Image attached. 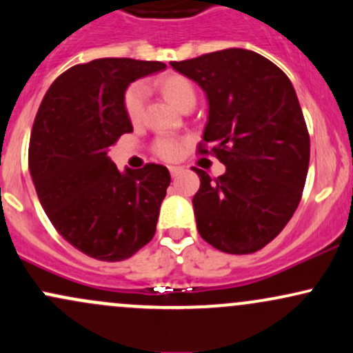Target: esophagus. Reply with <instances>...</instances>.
I'll return each mask as SVG.
<instances>
[{
	"label": "esophagus",
	"instance_id": "obj_1",
	"mask_svg": "<svg viewBox=\"0 0 353 353\" xmlns=\"http://www.w3.org/2000/svg\"><path fill=\"white\" fill-rule=\"evenodd\" d=\"M169 170H170V176L177 177L181 172H183V168H179V165H170Z\"/></svg>",
	"mask_w": 353,
	"mask_h": 353
}]
</instances>
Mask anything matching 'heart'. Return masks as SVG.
I'll return each mask as SVG.
<instances>
[{
	"label": "heart",
	"instance_id": "obj_1",
	"mask_svg": "<svg viewBox=\"0 0 353 353\" xmlns=\"http://www.w3.org/2000/svg\"><path fill=\"white\" fill-rule=\"evenodd\" d=\"M156 85L161 94L179 110L194 107L196 88L194 83L185 75L176 72L164 73L162 77H159ZM123 107H125L127 117L130 119V122H141L145 108V88L141 83H135L127 88L125 97H123ZM156 152L162 159H169V161L176 159L181 154V142L174 141V139H159L156 142Z\"/></svg>",
	"mask_w": 353,
	"mask_h": 353
}]
</instances>
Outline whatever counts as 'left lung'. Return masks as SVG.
<instances>
[{
  "label": "left lung",
  "mask_w": 353,
  "mask_h": 353,
  "mask_svg": "<svg viewBox=\"0 0 353 353\" xmlns=\"http://www.w3.org/2000/svg\"><path fill=\"white\" fill-rule=\"evenodd\" d=\"M170 67L206 94L203 141L226 165L218 179L192 169L201 179L192 197L197 231L224 253H254L292 219L307 179L310 137L295 88L268 58L245 48Z\"/></svg>",
  "instance_id": "left-lung-1"
}]
</instances>
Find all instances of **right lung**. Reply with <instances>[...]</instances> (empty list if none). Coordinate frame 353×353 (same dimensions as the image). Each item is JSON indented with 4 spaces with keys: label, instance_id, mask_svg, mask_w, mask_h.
I'll list each match as a JSON object with an SVG mask.
<instances>
[{
    "label": "right lung",
    "instance_id": "obj_1",
    "mask_svg": "<svg viewBox=\"0 0 353 353\" xmlns=\"http://www.w3.org/2000/svg\"><path fill=\"white\" fill-rule=\"evenodd\" d=\"M162 61L100 58L75 65L48 88L34 117L28 165L38 199L72 246L100 261H122L156 233L170 184L168 168H115L108 147L132 132L123 107L129 85Z\"/></svg>",
    "mask_w": 353,
    "mask_h": 353
}]
</instances>
